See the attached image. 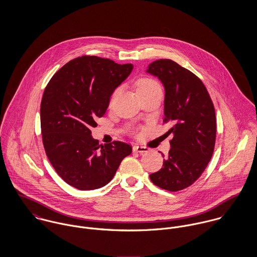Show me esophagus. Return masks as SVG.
<instances>
[{"label": "esophagus", "instance_id": "1", "mask_svg": "<svg viewBox=\"0 0 257 257\" xmlns=\"http://www.w3.org/2000/svg\"><path fill=\"white\" fill-rule=\"evenodd\" d=\"M149 150V148L147 147H140V146H135L134 147V151L140 152V153H145Z\"/></svg>", "mask_w": 257, "mask_h": 257}]
</instances>
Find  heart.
<instances>
[{
    "label": "heart",
    "instance_id": "heart-1",
    "mask_svg": "<svg viewBox=\"0 0 257 257\" xmlns=\"http://www.w3.org/2000/svg\"><path fill=\"white\" fill-rule=\"evenodd\" d=\"M153 90H161V87H160L159 83L156 80H154L153 78H150V77H143V78L139 79V81H138V91H139L140 94L149 92V91H153ZM116 93H117V91H114L112 93L110 103H112L114 97L116 96Z\"/></svg>",
    "mask_w": 257,
    "mask_h": 257
}]
</instances>
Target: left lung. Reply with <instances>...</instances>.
Wrapping results in <instances>:
<instances>
[{"mask_svg": "<svg viewBox=\"0 0 257 257\" xmlns=\"http://www.w3.org/2000/svg\"><path fill=\"white\" fill-rule=\"evenodd\" d=\"M148 73L165 88L163 122L172 125L171 148L162 168L149 175L152 183L176 192L191 186L208 166L216 143V112L202 80L171 59L155 60Z\"/></svg>", "mask_w": 257, "mask_h": 257, "instance_id": "1", "label": "left lung"}]
</instances>
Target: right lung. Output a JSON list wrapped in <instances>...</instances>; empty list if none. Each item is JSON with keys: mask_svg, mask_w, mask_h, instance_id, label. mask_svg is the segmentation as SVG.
<instances>
[{"mask_svg": "<svg viewBox=\"0 0 257 257\" xmlns=\"http://www.w3.org/2000/svg\"><path fill=\"white\" fill-rule=\"evenodd\" d=\"M131 63L83 55L52 76L40 104L45 153L57 174L79 190L109 183L132 146L112 142L99 146L91 136L110 104L114 89L131 74Z\"/></svg>", "mask_w": 257, "mask_h": 257, "instance_id": "obj_1", "label": "right lung"}]
</instances>
